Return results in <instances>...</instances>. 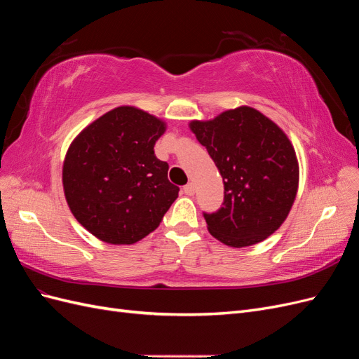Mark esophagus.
I'll return each mask as SVG.
<instances>
[{
	"label": "esophagus",
	"instance_id": "1",
	"mask_svg": "<svg viewBox=\"0 0 359 359\" xmlns=\"http://www.w3.org/2000/svg\"><path fill=\"white\" fill-rule=\"evenodd\" d=\"M182 190H184V193L189 194V196H193V194H194V184H193V182H189L187 186H184Z\"/></svg>",
	"mask_w": 359,
	"mask_h": 359
}]
</instances>
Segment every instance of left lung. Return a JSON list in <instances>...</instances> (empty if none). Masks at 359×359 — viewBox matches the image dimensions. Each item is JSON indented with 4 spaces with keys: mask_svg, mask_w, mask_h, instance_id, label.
I'll return each instance as SVG.
<instances>
[{
    "mask_svg": "<svg viewBox=\"0 0 359 359\" xmlns=\"http://www.w3.org/2000/svg\"><path fill=\"white\" fill-rule=\"evenodd\" d=\"M190 130L224 184L222 208L203 212L210 233L235 248L273 235L286 220L299 181L297 154L286 133L248 106L210 121H191Z\"/></svg>",
    "mask_w": 359,
    "mask_h": 359,
    "instance_id": "obj_1",
    "label": "left lung"
}]
</instances>
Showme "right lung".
<instances>
[{
  "label": "right lung",
  "mask_w": 359,
  "mask_h": 359,
  "mask_svg": "<svg viewBox=\"0 0 359 359\" xmlns=\"http://www.w3.org/2000/svg\"><path fill=\"white\" fill-rule=\"evenodd\" d=\"M166 124L119 106L85 127L69 147L62 187L72 214L107 244H135L156 231L178 198L169 165L154 154Z\"/></svg>",
  "instance_id": "1"
}]
</instances>
